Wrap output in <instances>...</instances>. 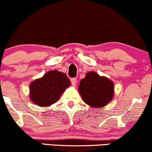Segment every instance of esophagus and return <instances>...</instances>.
I'll return each instance as SVG.
<instances>
[{"instance_id": "34e87169", "label": "esophagus", "mask_w": 152, "mask_h": 152, "mask_svg": "<svg viewBox=\"0 0 152 152\" xmlns=\"http://www.w3.org/2000/svg\"><path fill=\"white\" fill-rule=\"evenodd\" d=\"M71 83H72L73 86H75V85L76 84V83H77V81H76V78H71Z\"/></svg>"}]
</instances>
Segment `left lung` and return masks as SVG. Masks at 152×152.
I'll return each instance as SVG.
<instances>
[{
    "label": "left lung",
    "mask_w": 152,
    "mask_h": 152,
    "mask_svg": "<svg viewBox=\"0 0 152 152\" xmlns=\"http://www.w3.org/2000/svg\"><path fill=\"white\" fill-rule=\"evenodd\" d=\"M78 90L86 104L93 108H102L114 98V84L106 76L90 71L81 80Z\"/></svg>",
    "instance_id": "left-lung-1"
}]
</instances>
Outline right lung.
<instances>
[{"label":"right lung","mask_w":152,"mask_h":152,"mask_svg":"<svg viewBox=\"0 0 152 152\" xmlns=\"http://www.w3.org/2000/svg\"><path fill=\"white\" fill-rule=\"evenodd\" d=\"M71 81L66 74L57 70L49 71L41 78L30 83V99L41 107L49 106L58 102Z\"/></svg>","instance_id":"right-lung-1"}]
</instances>
